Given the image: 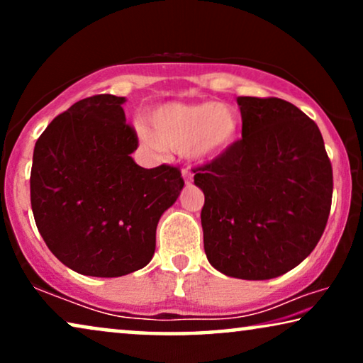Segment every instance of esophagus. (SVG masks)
Returning a JSON list of instances; mask_svg holds the SVG:
<instances>
[{
  "label": "esophagus",
  "instance_id": "esophagus-1",
  "mask_svg": "<svg viewBox=\"0 0 363 363\" xmlns=\"http://www.w3.org/2000/svg\"><path fill=\"white\" fill-rule=\"evenodd\" d=\"M182 177H183V180H185L186 185H190L191 180H193V173L190 172V168H185V170L182 172Z\"/></svg>",
  "mask_w": 363,
  "mask_h": 363
}]
</instances>
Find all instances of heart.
<instances>
[{"label":"heart","instance_id":"1","mask_svg":"<svg viewBox=\"0 0 363 363\" xmlns=\"http://www.w3.org/2000/svg\"><path fill=\"white\" fill-rule=\"evenodd\" d=\"M138 137L152 150L186 152L193 160L211 162L230 150L240 130V116L230 104H163L153 108Z\"/></svg>","mask_w":363,"mask_h":363}]
</instances>
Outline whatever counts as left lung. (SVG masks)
<instances>
[{"label":"left lung","instance_id":"8db88e82","mask_svg":"<svg viewBox=\"0 0 363 363\" xmlns=\"http://www.w3.org/2000/svg\"><path fill=\"white\" fill-rule=\"evenodd\" d=\"M242 138L198 168L210 264L264 281L301 264L319 242L332 203V167L319 127L291 102L238 97Z\"/></svg>","mask_w":363,"mask_h":363}]
</instances>
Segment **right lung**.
<instances>
[{
  "instance_id": "obj_1",
  "label": "right lung",
  "mask_w": 363,
  "mask_h": 363,
  "mask_svg": "<svg viewBox=\"0 0 363 363\" xmlns=\"http://www.w3.org/2000/svg\"><path fill=\"white\" fill-rule=\"evenodd\" d=\"M125 97L82 99L38 138L31 208L44 242L84 276L118 277L155 252L157 225L183 190L175 167H138L137 135L125 123Z\"/></svg>"
}]
</instances>
